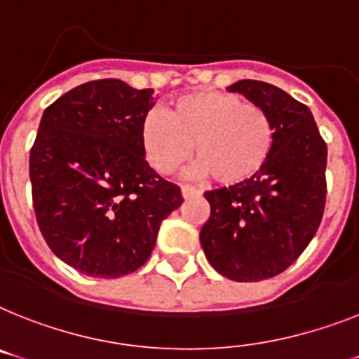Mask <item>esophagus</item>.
<instances>
[{
	"label": "esophagus",
	"mask_w": 359,
	"mask_h": 359,
	"mask_svg": "<svg viewBox=\"0 0 359 359\" xmlns=\"http://www.w3.org/2000/svg\"><path fill=\"white\" fill-rule=\"evenodd\" d=\"M198 194H200V191H198V189H194V187H189V185L182 187V196L185 198V200L198 196Z\"/></svg>",
	"instance_id": "1"
}]
</instances>
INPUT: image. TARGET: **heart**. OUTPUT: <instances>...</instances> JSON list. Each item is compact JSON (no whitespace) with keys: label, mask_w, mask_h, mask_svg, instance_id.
I'll list each match as a JSON object with an SVG mask.
<instances>
[{"label":"heart","mask_w":359,"mask_h":359,"mask_svg":"<svg viewBox=\"0 0 359 359\" xmlns=\"http://www.w3.org/2000/svg\"><path fill=\"white\" fill-rule=\"evenodd\" d=\"M141 141L147 159L161 174L176 172L196 144L198 172L231 187L264 168L273 126L259 104L229 91L203 90L177 97L167 115L150 111L143 119Z\"/></svg>","instance_id":"heart-1"}]
</instances>
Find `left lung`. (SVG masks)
<instances>
[{
  "mask_svg": "<svg viewBox=\"0 0 359 359\" xmlns=\"http://www.w3.org/2000/svg\"><path fill=\"white\" fill-rule=\"evenodd\" d=\"M227 90L268 114L273 147L257 176L205 192L211 216L200 242L218 273L257 283L283 273L316 235L327 200V143L310 108L277 86L238 80Z\"/></svg>",
  "mask_w": 359,
  "mask_h": 359,
  "instance_id": "obj_1",
  "label": "left lung"
}]
</instances>
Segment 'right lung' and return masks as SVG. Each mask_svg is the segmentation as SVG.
Returning <instances> with one entry per match:
<instances>
[{"mask_svg": "<svg viewBox=\"0 0 359 359\" xmlns=\"http://www.w3.org/2000/svg\"><path fill=\"white\" fill-rule=\"evenodd\" d=\"M154 90L123 80L80 84L41 115L29 176L38 227L60 260L117 279L150 257L182 191L144 159L143 119Z\"/></svg>", "mask_w": 359, "mask_h": 359, "instance_id": "add662e5", "label": "right lung"}]
</instances>
